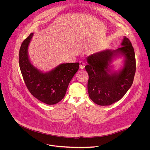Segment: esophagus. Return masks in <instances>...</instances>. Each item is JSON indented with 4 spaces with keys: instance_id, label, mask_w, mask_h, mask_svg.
I'll use <instances>...</instances> for the list:
<instances>
[{
    "instance_id": "esophagus-1",
    "label": "esophagus",
    "mask_w": 150,
    "mask_h": 150,
    "mask_svg": "<svg viewBox=\"0 0 150 150\" xmlns=\"http://www.w3.org/2000/svg\"><path fill=\"white\" fill-rule=\"evenodd\" d=\"M85 64L82 61H79V67H80V68L81 69H83L85 68Z\"/></svg>"
}]
</instances>
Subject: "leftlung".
Listing matches in <instances>:
<instances>
[{
	"instance_id": "obj_1",
	"label": "left lung",
	"mask_w": 150,
	"mask_h": 150,
	"mask_svg": "<svg viewBox=\"0 0 150 150\" xmlns=\"http://www.w3.org/2000/svg\"><path fill=\"white\" fill-rule=\"evenodd\" d=\"M121 45L115 50H104L86 58L89 96L98 105L108 106L120 100L133 84L136 68L134 50L126 37ZM120 55L125 57L124 67L118 71H113L110 69L112 59Z\"/></svg>"
}]
</instances>
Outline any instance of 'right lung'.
<instances>
[{
	"mask_svg": "<svg viewBox=\"0 0 150 150\" xmlns=\"http://www.w3.org/2000/svg\"><path fill=\"white\" fill-rule=\"evenodd\" d=\"M33 36L32 33L21 45L18 56L20 71L27 89L34 97L45 104L55 105L65 96L79 64L63 63L50 71L42 72L29 59L28 47Z\"/></svg>",
	"mask_w": 150,
	"mask_h": 150,
	"instance_id": "add662e5",
	"label": "right lung"
}]
</instances>
